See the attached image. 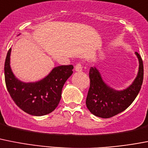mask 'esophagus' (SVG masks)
<instances>
[{"instance_id":"obj_1","label":"esophagus","mask_w":148,"mask_h":148,"mask_svg":"<svg viewBox=\"0 0 148 148\" xmlns=\"http://www.w3.org/2000/svg\"><path fill=\"white\" fill-rule=\"evenodd\" d=\"M75 70L76 72H81L82 70V65L81 63H78L75 66Z\"/></svg>"}]
</instances>
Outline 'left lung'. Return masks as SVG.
Here are the masks:
<instances>
[{
  "label": "left lung",
  "mask_w": 148,
  "mask_h": 148,
  "mask_svg": "<svg viewBox=\"0 0 148 148\" xmlns=\"http://www.w3.org/2000/svg\"><path fill=\"white\" fill-rule=\"evenodd\" d=\"M138 61V73L130 86L123 90H115L103 82L100 73L96 67L89 71L90 88L86 99L88 110L102 118H109L127 109L139 93L143 82L144 66L141 56L136 52Z\"/></svg>",
  "instance_id": "1"
}]
</instances>
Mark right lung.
I'll return each mask as SVG.
<instances>
[{
    "instance_id": "add662e5",
    "label": "right lung",
    "mask_w": 148,
    "mask_h": 148,
    "mask_svg": "<svg viewBox=\"0 0 148 148\" xmlns=\"http://www.w3.org/2000/svg\"><path fill=\"white\" fill-rule=\"evenodd\" d=\"M11 48L4 64L5 82L14 103L26 113L42 116L51 113L60 103L64 83L73 74V65L56 66L47 76L36 82H22L16 79L10 65Z\"/></svg>"
}]
</instances>
